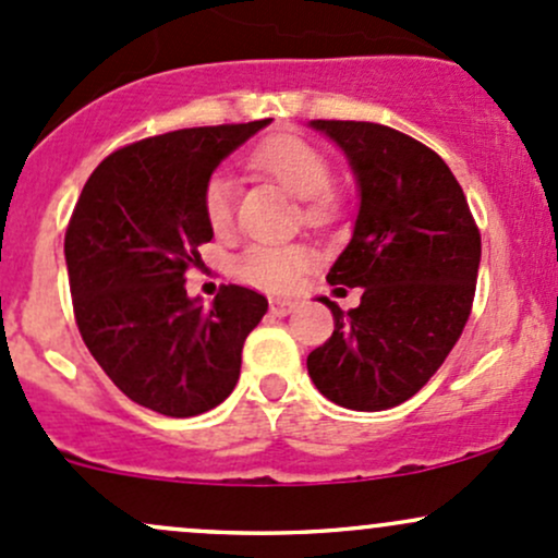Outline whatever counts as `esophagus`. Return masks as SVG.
<instances>
[{
  "label": "esophagus",
  "mask_w": 558,
  "mask_h": 558,
  "mask_svg": "<svg viewBox=\"0 0 558 558\" xmlns=\"http://www.w3.org/2000/svg\"><path fill=\"white\" fill-rule=\"evenodd\" d=\"M293 310H296V302H291V299H272V302H269V312H272L275 317L291 315Z\"/></svg>",
  "instance_id": "obj_1"
}]
</instances>
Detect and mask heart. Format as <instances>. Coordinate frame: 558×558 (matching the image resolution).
<instances>
[{
    "instance_id": "obj_1",
    "label": "heart",
    "mask_w": 558,
    "mask_h": 558,
    "mask_svg": "<svg viewBox=\"0 0 558 558\" xmlns=\"http://www.w3.org/2000/svg\"><path fill=\"white\" fill-rule=\"evenodd\" d=\"M248 167L302 198V219L310 228L326 230L341 214V195L333 187V163L310 140L296 134L269 137L251 150ZM201 204H204L206 222L217 235H228L235 228V185L230 177H209ZM310 265L312 251L302 243H286V246L254 243L235 256L232 272L254 289L289 293L302 283Z\"/></svg>"
}]
</instances>
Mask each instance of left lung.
<instances>
[{"instance_id": "left-lung-1", "label": "left lung", "mask_w": 558, "mask_h": 558, "mask_svg": "<svg viewBox=\"0 0 558 558\" xmlns=\"http://www.w3.org/2000/svg\"><path fill=\"white\" fill-rule=\"evenodd\" d=\"M360 182L354 235L330 267L336 291L360 286V307L333 312V336L307 371L336 405L387 410L410 400L461 339L482 238L463 187L424 143L371 121L317 119Z\"/></svg>"}]
</instances>
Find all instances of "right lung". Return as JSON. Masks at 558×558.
<instances>
[{"label": "right lung", "mask_w": 558, "mask_h": 558, "mask_svg": "<svg viewBox=\"0 0 558 558\" xmlns=\"http://www.w3.org/2000/svg\"><path fill=\"white\" fill-rule=\"evenodd\" d=\"M269 119L145 137L97 163L65 228L73 317L84 344L132 402L171 418L217 408L235 389L246 336L267 299L219 286L211 307L185 291L211 171Z\"/></svg>", "instance_id": "obj_1"}]
</instances>
